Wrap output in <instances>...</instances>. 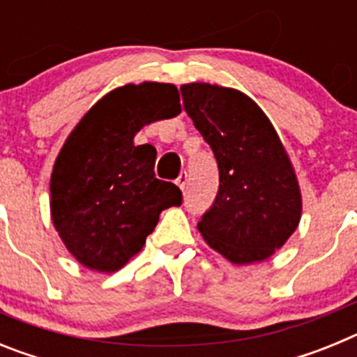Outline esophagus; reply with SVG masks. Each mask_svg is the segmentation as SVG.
<instances>
[{
  "mask_svg": "<svg viewBox=\"0 0 357 357\" xmlns=\"http://www.w3.org/2000/svg\"><path fill=\"white\" fill-rule=\"evenodd\" d=\"M185 184H188V173L182 172L181 175H178V178H176V185H178V188H181L182 191H184Z\"/></svg>",
  "mask_w": 357,
  "mask_h": 357,
  "instance_id": "esophagus-1",
  "label": "esophagus"
}]
</instances>
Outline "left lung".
Wrapping results in <instances>:
<instances>
[{
  "mask_svg": "<svg viewBox=\"0 0 357 357\" xmlns=\"http://www.w3.org/2000/svg\"><path fill=\"white\" fill-rule=\"evenodd\" d=\"M181 93L220 172L216 198L198 222L200 234L230 263L268 259L295 232L302 214L298 181L275 128L236 89L195 82Z\"/></svg>",
  "mask_w": 357,
  "mask_h": 357,
  "instance_id": "8db88e82",
  "label": "left lung"
}]
</instances>
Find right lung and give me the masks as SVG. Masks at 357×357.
Instances as JSON below:
<instances>
[{
  "label": "right lung",
  "instance_id": "right-lung-1",
  "mask_svg": "<svg viewBox=\"0 0 357 357\" xmlns=\"http://www.w3.org/2000/svg\"><path fill=\"white\" fill-rule=\"evenodd\" d=\"M181 114L175 85L127 84L94 103L69 134L53 166L52 220L73 257L96 272H118L182 193L155 178L157 150L135 134Z\"/></svg>",
  "mask_w": 357,
  "mask_h": 357
}]
</instances>
